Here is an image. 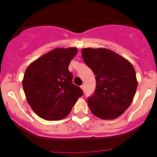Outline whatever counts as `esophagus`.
Instances as JSON below:
<instances>
[{"mask_svg": "<svg viewBox=\"0 0 157 157\" xmlns=\"http://www.w3.org/2000/svg\"><path fill=\"white\" fill-rule=\"evenodd\" d=\"M80 88H81L82 90H83V91H84V90H85V86H84V85H81V86H80Z\"/></svg>", "mask_w": 157, "mask_h": 157, "instance_id": "1", "label": "esophagus"}]
</instances>
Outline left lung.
I'll use <instances>...</instances> for the list:
<instances>
[{"mask_svg": "<svg viewBox=\"0 0 157 157\" xmlns=\"http://www.w3.org/2000/svg\"><path fill=\"white\" fill-rule=\"evenodd\" d=\"M82 57L96 77V90L87 99L92 113L111 120L122 115L132 102L137 87L132 64L107 48L82 49Z\"/></svg>", "mask_w": 157, "mask_h": 157, "instance_id": "left-lung-1", "label": "left lung"}]
</instances>
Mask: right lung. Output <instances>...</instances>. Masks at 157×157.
Returning a JSON list of instances; mask_svg holds the SVG:
<instances>
[{
  "instance_id": "add662e5",
  "label": "right lung",
  "mask_w": 157,
  "mask_h": 157,
  "mask_svg": "<svg viewBox=\"0 0 157 157\" xmlns=\"http://www.w3.org/2000/svg\"><path fill=\"white\" fill-rule=\"evenodd\" d=\"M77 48H56L30 64L25 71L23 87L35 113L48 121L69 115L83 90L72 83L68 66Z\"/></svg>"
}]
</instances>
